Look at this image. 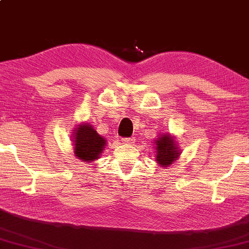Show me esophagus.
I'll use <instances>...</instances> for the list:
<instances>
[{
	"label": "esophagus",
	"instance_id": "esophagus-1",
	"mask_svg": "<svg viewBox=\"0 0 249 249\" xmlns=\"http://www.w3.org/2000/svg\"><path fill=\"white\" fill-rule=\"evenodd\" d=\"M123 143L125 145H132L135 143V137H125L123 139Z\"/></svg>",
	"mask_w": 249,
	"mask_h": 249
}]
</instances>
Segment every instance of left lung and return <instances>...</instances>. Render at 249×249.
Returning <instances> with one entry per match:
<instances>
[{
	"instance_id": "1",
	"label": "left lung",
	"mask_w": 249,
	"mask_h": 249,
	"mask_svg": "<svg viewBox=\"0 0 249 249\" xmlns=\"http://www.w3.org/2000/svg\"><path fill=\"white\" fill-rule=\"evenodd\" d=\"M155 150H157V161L162 168L171 165L180 157V148L178 146L177 141L171 134H161L159 139L155 140Z\"/></svg>"
}]
</instances>
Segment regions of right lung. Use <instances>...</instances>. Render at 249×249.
Here are the masks:
<instances>
[{"instance_id":"add662e5","label":"right lung","mask_w":249,"mask_h":249,"mask_svg":"<svg viewBox=\"0 0 249 249\" xmlns=\"http://www.w3.org/2000/svg\"><path fill=\"white\" fill-rule=\"evenodd\" d=\"M72 135L73 152L78 159L87 163L99 159L106 146V140L91 125H77Z\"/></svg>"}]
</instances>
